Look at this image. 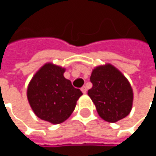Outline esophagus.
Returning a JSON list of instances; mask_svg holds the SVG:
<instances>
[{
    "mask_svg": "<svg viewBox=\"0 0 156 156\" xmlns=\"http://www.w3.org/2000/svg\"><path fill=\"white\" fill-rule=\"evenodd\" d=\"M81 91H82V93H83V94L87 93V87H85V86H83V87H81Z\"/></svg>",
    "mask_w": 156,
    "mask_h": 156,
    "instance_id": "obj_1",
    "label": "esophagus"
}]
</instances>
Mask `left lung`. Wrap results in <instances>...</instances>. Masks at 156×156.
Returning <instances> with one entry per match:
<instances>
[{
  "label": "left lung",
  "mask_w": 156,
  "mask_h": 156,
  "mask_svg": "<svg viewBox=\"0 0 156 156\" xmlns=\"http://www.w3.org/2000/svg\"><path fill=\"white\" fill-rule=\"evenodd\" d=\"M93 84L87 94L101 119L116 122L129 115L133 106L132 87L122 73L112 64L94 68L90 76Z\"/></svg>",
  "instance_id": "1"
}]
</instances>
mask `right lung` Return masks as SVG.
I'll return each instance as SVG.
<instances>
[{"mask_svg": "<svg viewBox=\"0 0 156 156\" xmlns=\"http://www.w3.org/2000/svg\"><path fill=\"white\" fill-rule=\"evenodd\" d=\"M66 69L51 62L46 63L34 74L27 89L29 105L40 119L52 124H60L75 110L82 95L64 77Z\"/></svg>", "mask_w": 156, "mask_h": 156, "instance_id": "right-lung-1", "label": "right lung"}]
</instances>
